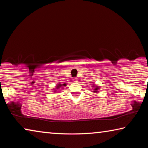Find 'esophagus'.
I'll return each mask as SVG.
<instances>
[{
    "mask_svg": "<svg viewBox=\"0 0 148 148\" xmlns=\"http://www.w3.org/2000/svg\"><path fill=\"white\" fill-rule=\"evenodd\" d=\"M73 81L74 82H78V79H77V78H76V77H74L73 78Z\"/></svg>",
    "mask_w": 148,
    "mask_h": 148,
    "instance_id": "esophagus-1",
    "label": "esophagus"
}]
</instances>
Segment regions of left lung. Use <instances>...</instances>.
Masks as SVG:
<instances>
[{"mask_svg": "<svg viewBox=\"0 0 148 148\" xmlns=\"http://www.w3.org/2000/svg\"><path fill=\"white\" fill-rule=\"evenodd\" d=\"M98 89H99V87H96V88H95L94 92H97V91H98Z\"/></svg>", "mask_w": 148, "mask_h": 148, "instance_id": "left-lung-1", "label": "left lung"}]
</instances>
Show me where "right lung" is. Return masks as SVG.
I'll list each match as a JSON object with an SVG mask.
<instances>
[{"label":"right lung","instance_id":"add662e5","mask_svg":"<svg viewBox=\"0 0 148 148\" xmlns=\"http://www.w3.org/2000/svg\"><path fill=\"white\" fill-rule=\"evenodd\" d=\"M66 86V84H65V83H64V84H58L57 85V86H56V88L55 89V92H57L58 91H59V89H63V87H64V86Z\"/></svg>","mask_w":148,"mask_h":148}]
</instances>
